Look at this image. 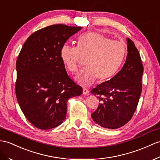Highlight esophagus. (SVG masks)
Segmentation results:
<instances>
[{
	"instance_id": "obj_1",
	"label": "esophagus",
	"mask_w": 160,
	"mask_h": 160,
	"mask_svg": "<svg viewBox=\"0 0 160 160\" xmlns=\"http://www.w3.org/2000/svg\"><path fill=\"white\" fill-rule=\"evenodd\" d=\"M83 94H84V95L89 94V90H88V89L85 88H83Z\"/></svg>"
}]
</instances>
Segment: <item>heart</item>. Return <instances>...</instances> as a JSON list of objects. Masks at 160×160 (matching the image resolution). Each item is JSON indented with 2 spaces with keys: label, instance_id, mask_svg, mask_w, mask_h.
Returning a JSON list of instances; mask_svg holds the SVG:
<instances>
[{
  "label": "heart",
  "instance_id": "b5f03b06",
  "mask_svg": "<svg viewBox=\"0 0 160 160\" xmlns=\"http://www.w3.org/2000/svg\"><path fill=\"white\" fill-rule=\"evenodd\" d=\"M126 46L121 41L111 40L96 32H89L79 38L77 47L62 45L60 56L68 71L75 73L83 59H87V68L76 77V81L89 86L98 79L105 81L113 77L122 66Z\"/></svg>",
  "mask_w": 160,
  "mask_h": 160
}]
</instances>
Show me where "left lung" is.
<instances>
[{
  "mask_svg": "<svg viewBox=\"0 0 160 160\" xmlns=\"http://www.w3.org/2000/svg\"><path fill=\"white\" fill-rule=\"evenodd\" d=\"M128 54L121 71L91 93L98 95L100 103L91 116L94 122L108 129L125 125L133 116L142 92L143 66L137 48L127 38Z\"/></svg>",
  "mask_w": 160,
  "mask_h": 160,
  "instance_id": "obj_1",
  "label": "left lung"
}]
</instances>
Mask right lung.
<instances>
[{
  "mask_svg": "<svg viewBox=\"0 0 160 160\" xmlns=\"http://www.w3.org/2000/svg\"><path fill=\"white\" fill-rule=\"evenodd\" d=\"M81 27L55 24L27 38L16 61L15 94L21 110L34 126L56 128L66 119L67 101L83 89L70 78L60 49Z\"/></svg>",
  "mask_w": 160,
  "mask_h": 160,
  "instance_id": "obj_1",
  "label": "right lung"
}]
</instances>
